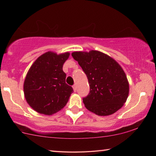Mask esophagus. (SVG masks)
Returning <instances> with one entry per match:
<instances>
[{"label": "esophagus", "instance_id": "esophagus-1", "mask_svg": "<svg viewBox=\"0 0 156 156\" xmlns=\"http://www.w3.org/2000/svg\"><path fill=\"white\" fill-rule=\"evenodd\" d=\"M73 88L74 91H76V90H77V86H76V84H74L73 86Z\"/></svg>", "mask_w": 156, "mask_h": 156}]
</instances>
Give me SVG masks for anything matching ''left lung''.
Here are the masks:
<instances>
[{"instance_id": "8db88e82", "label": "left lung", "mask_w": 156, "mask_h": 156, "mask_svg": "<svg viewBox=\"0 0 156 156\" xmlns=\"http://www.w3.org/2000/svg\"><path fill=\"white\" fill-rule=\"evenodd\" d=\"M72 56L88 78L90 91L83 98L86 109L99 116L118 111L129 94V83L121 66L99 51L74 52Z\"/></svg>"}]
</instances>
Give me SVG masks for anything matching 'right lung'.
<instances>
[{
    "mask_svg": "<svg viewBox=\"0 0 156 156\" xmlns=\"http://www.w3.org/2000/svg\"><path fill=\"white\" fill-rule=\"evenodd\" d=\"M70 53L47 52L37 59L26 76L23 91L29 106L40 114L51 115L66 105L73 89L66 83L62 70Z\"/></svg>",
    "mask_w": 156,
    "mask_h": 156,
    "instance_id": "right-lung-1",
    "label": "right lung"
}]
</instances>
